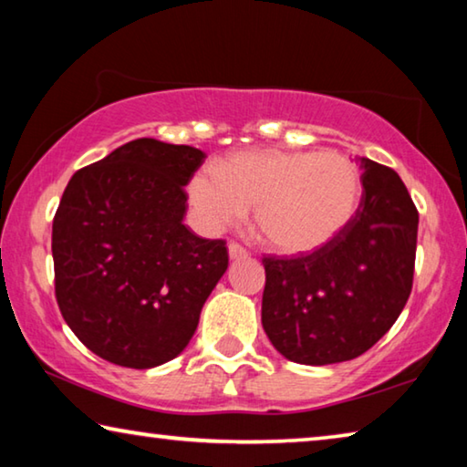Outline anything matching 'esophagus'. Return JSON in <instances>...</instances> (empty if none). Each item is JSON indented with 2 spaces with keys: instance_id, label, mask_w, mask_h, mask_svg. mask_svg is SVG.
<instances>
[{
  "instance_id": "esophagus-1",
  "label": "esophagus",
  "mask_w": 467,
  "mask_h": 467,
  "mask_svg": "<svg viewBox=\"0 0 467 467\" xmlns=\"http://www.w3.org/2000/svg\"><path fill=\"white\" fill-rule=\"evenodd\" d=\"M228 255H231V259H241V257H247L249 255V251L243 247V244H239V243H231L228 244Z\"/></svg>"
}]
</instances>
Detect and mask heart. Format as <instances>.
<instances>
[{"mask_svg": "<svg viewBox=\"0 0 467 467\" xmlns=\"http://www.w3.org/2000/svg\"><path fill=\"white\" fill-rule=\"evenodd\" d=\"M189 203L205 231L241 223L255 208L267 247L286 257L326 249L350 224L360 200V175L337 152L244 150L205 167L189 183Z\"/></svg>", "mask_w": 467, "mask_h": 467, "instance_id": "obj_1", "label": "heart"}]
</instances>
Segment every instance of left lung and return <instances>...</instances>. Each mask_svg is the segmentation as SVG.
<instances>
[{
    "mask_svg": "<svg viewBox=\"0 0 467 467\" xmlns=\"http://www.w3.org/2000/svg\"><path fill=\"white\" fill-rule=\"evenodd\" d=\"M362 200L326 249L264 257L262 323L282 357L334 365L365 354L412 292L418 210L398 172L360 158Z\"/></svg>",
    "mask_w": 467,
    "mask_h": 467,
    "instance_id": "1",
    "label": "left lung"
}]
</instances>
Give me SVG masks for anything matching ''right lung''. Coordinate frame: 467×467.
<instances>
[{"label":"right lung","mask_w":467,"mask_h":467,"mask_svg":"<svg viewBox=\"0 0 467 467\" xmlns=\"http://www.w3.org/2000/svg\"><path fill=\"white\" fill-rule=\"evenodd\" d=\"M205 154L140 138L74 172L53 218L55 298L97 357L152 368L185 350L228 267L223 239L183 224Z\"/></svg>","instance_id":"add662e5"}]
</instances>
